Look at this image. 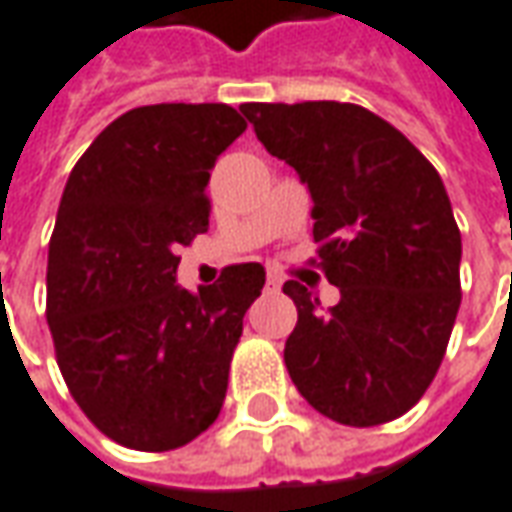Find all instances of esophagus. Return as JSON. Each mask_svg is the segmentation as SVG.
Segmentation results:
<instances>
[{
    "label": "esophagus",
    "instance_id": "obj_1",
    "mask_svg": "<svg viewBox=\"0 0 512 512\" xmlns=\"http://www.w3.org/2000/svg\"><path fill=\"white\" fill-rule=\"evenodd\" d=\"M267 290H270V293H276V290H281V279H279V276L267 273Z\"/></svg>",
    "mask_w": 512,
    "mask_h": 512
}]
</instances>
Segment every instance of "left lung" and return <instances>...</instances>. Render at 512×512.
<instances>
[{
    "label": "left lung",
    "mask_w": 512,
    "mask_h": 512,
    "mask_svg": "<svg viewBox=\"0 0 512 512\" xmlns=\"http://www.w3.org/2000/svg\"><path fill=\"white\" fill-rule=\"evenodd\" d=\"M256 137L312 197L318 259L341 301L287 281L298 324L284 363L341 425L389 423L440 369L459 312L462 236L437 168L375 112L338 101L242 104Z\"/></svg>",
    "instance_id": "1"
}]
</instances>
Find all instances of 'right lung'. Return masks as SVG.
Listing matches in <instances>:
<instances>
[{
	"instance_id": "right-lung-1",
	"label": "right lung",
	"mask_w": 512,
	"mask_h": 512,
	"mask_svg": "<svg viewBox=\"0 0 512 512\" xmlns=\"http://www.w3.org/2000/svg\"><path fill=\"white\" fill-rule=\"evenodd\" d=\"M248 129L228 104L129 109L70 171L47 256V324L75 403L109 440L174 451L219 417L264 267L188 293L177 245L208 231L216 157Z\"/></svg>"
}]
</instances>
